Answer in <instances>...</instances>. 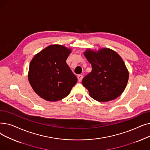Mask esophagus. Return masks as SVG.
<instances>
[{
  "instance_id": "34e87169",
  "label": "esophagus",
  "mask_w": 150,
  "mask_h": 150,
  "mask_svg": "<svg viewBox=\"0 0 150 150\" xmlns=\"http://www.w3.org/2000/svg\"><path fill=\"white\" fill-rule=\"evenodd\" d=\"M83 75H78V80L79 82H81L82 81V79H83Z\"/></svg>"
}]
</instances>
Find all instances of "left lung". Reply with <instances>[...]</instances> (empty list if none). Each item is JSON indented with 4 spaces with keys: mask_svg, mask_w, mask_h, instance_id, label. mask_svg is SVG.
<instances>
[{
    "mask_svg": "<svg viewBox=\"0 0 150 150\" xmlns=\"http://www.w3.org/2000/svg\"><path fill=\"white\" fill-rule=\"evenodd\" d=\"M84 54L92 69L82 80L90 96L100 102L109 101L119 97L129 78L128 71L120 55L107 48L97 52L87 49Z\"/></svg>",
    "mask_w": 150,
    "mask_h": 150,
    "instance_id": "obj_1",
    "label": "left lung"
}]
</instances>
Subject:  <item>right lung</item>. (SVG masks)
<instances>
[{
  "label": "right lung",
  "instance_id": "1",
  "mask_svg": "<svg viewBox=\"0 0 150 150\" xmlns=\"http://www.w3.org/2000/svg\"><path fill=\"white\" fill-rule=\"evenodd\" d=\"M70 49L50 45L37 53L30 62L28 81L42 98L57 101L67 97L77 82V78L66 63Z\"/></svg>",
  "mask_w": 150,
  "mask_h": 150
}]
</instances>
